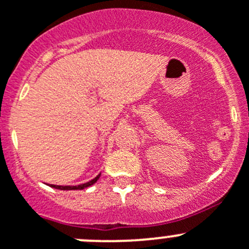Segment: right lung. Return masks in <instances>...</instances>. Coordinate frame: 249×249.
Segmentation results:
<instances>
[{
    "instance_id": "add662e5",
    "label": "right lung",
    "mask_w": 249,
    "mask_h": 249,
    "mask_svg": "<svg viewBox=\"0 0 249 249\" xmlns=\"http://www.w3.org/2000/svg\"><path fill=\"white\" fill-rule=\"evenodd\" d=\"M99 177H101V174H98L94 179L89 180V182L85 183V184H80V185H55V184H49V187L51 188H55V189H60V190H76V189H85V188H88L90 187V185H93L94 183L97 182V180L99 179Z\"/></svg>"
}]
</instances>
